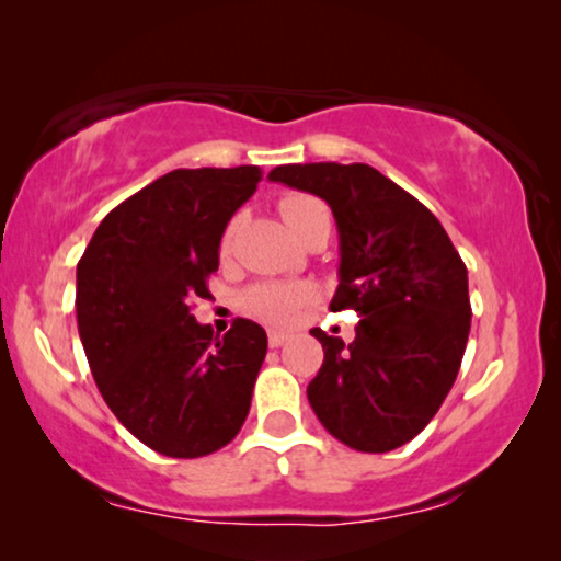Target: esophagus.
Here are the masks:
<instances>
[{
	"label": "esophagus",
	"instance_id": "obj_1",
	"mask_svg": "<svg viewBox=\"0 0 561 561\" xmlns=\"http://www.w3.org/2000/svg\"><path fill=\"white\" fill-rule=\"evenodd\" d=\"M286 340H288V334L278 332V329H271V332H267V344H271V347H280Z\"/></svg>",
	"mask_w": 561,
	"mask_h": 561
}]
</instances>
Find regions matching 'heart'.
<instances>
[{"mask_svg":"<svg viewBox=\"0 0 561 561\" xmlns=\"http://www.w3.org/2000/svg\"><path fill=\"white\" fill-rule=\"evenodd\" d=\"M278 211L283 221H286L290 232L301 237L313 221L329 219V209L324 202L309 194H288L280 198ZM234 234V221L225 229L221 237V250H229ZM313 298V288L309 283H265V286H255L244 296V309L252 317L271 321V324H288L296 317V311L306 306Z\"/></svg>","mask_w":561,"mask_h":561,"instance_id":"b5f03b06","label":"heart"}]
</instances>
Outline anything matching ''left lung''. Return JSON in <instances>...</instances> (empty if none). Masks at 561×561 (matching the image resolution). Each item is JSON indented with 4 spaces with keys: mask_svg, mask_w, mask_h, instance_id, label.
I'll return each mask as SVG.
<instances>
[{
    "mask_svg": "<svg viewBox=\"0 0 561 561\" xmlns=\"http://www.w3.org/2000/svg\"><path fill=\"white\" fill-rule=\"evenodd\" d=\"M267 179L332 206L340 229V286L329 309L359 313L344 344L324 347L306 396L334 439L357 451L411 442L455 386L470 334L467 267L439 219L365 163H294Z\"/></svg>",
    "mask_w": 561,
    "mask_h": 561,
    "instance_id": "8db88e82",
    "label": "left lung"
}]
</instances>
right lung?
<instances>
[{"instance_id":"right-lung-1","label":"right lung","mask_w":561,"mask_h":561,"mask_svg":"<svg viewBox=\"0 0 561 561\" xmlns=\"http://www.w3.org/2000/svg\"><path fill=\"white\" fill-rule=\"evenodd\" d=\"M263 171L179 168L106 214L76 267V319L99 393L158 455L194 459L229 444L250 413L265 329L225 336L194 319L219 242Z\"/></svg>"}]
</instances>
